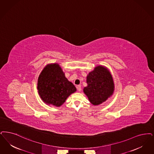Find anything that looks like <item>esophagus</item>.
Returning a JSON list of instances; mask_svg holds the SVG:
<instances>
[{
    "instance_id": "34e87169",
    "label": "esophagus",
    "mask_w": 154,
    "mask_h": 154,
    "mask_svg": "<svg viewBox=\"0 0 154 154\" xmlns=\"http://www.w3.org/2000/svg\"><path fill=\"white\" fill-rule=\"evenodd\" d=\"M77 89H78V91L80 92L81 91V85H77Z\"/></svg>"
}]
</instances>
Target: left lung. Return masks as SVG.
Returning a JSON list of instances; mask_svg holds the SVG:
<instances>
[{
    "instance_id": "8db88e82",
    "label": "left lung",
    "mask_w": 154,
    "mask_h": 154,
    "mask_svg": "<svg viewBox=\"0 0 154 154\" xmlns=\"http://www.w3.org/2000/svg\"><path fill=\"white\" fill-rule=\"evenodd\" d=\"M88 86L84 88L90 102L94 105L101 104L114 91V83L110 72L103 66H98L86 77Z\"/></svg>"
}]
</instances>
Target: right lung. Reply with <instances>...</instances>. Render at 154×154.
<instances>
[{
  "label": "right lung",
  "instance_id": "obj_1",
  "mask_svg": "<svg viewBox=\"0 0 154 154\" xmlns=\"http://www.w3.org/2000/svg\"><path fill=\"white\" fill-rule=\"evenodd\" d=\"M37 88L43 101L56 106H60L69 95L76 91L57 63L48 65L43 69L38 77Z\"/></svg>",
  "mask_w": 154,
  "mask_h": 154
}]
</instances>
